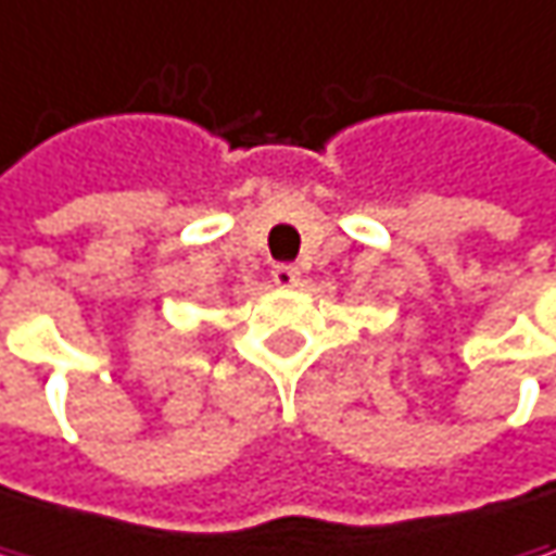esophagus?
Segmentation results:
<instances>
[{
  "label": "esophagus",
  "mask_w": 556,
  "mask_h": 556,
  "mask_svg": "<svg viewBox=\"0 0 556 556\" xmlns=\"http://www.w3.org/2000/svg\"><path fill=\"white\" fill-rule=\"evenodd\" d=\"M271 281H275L278 288H293V285L300 281V271H296V265H275V268H271Z\"/></svg>",
  "instance_id": "esophagus-1"
}]
</instances>
